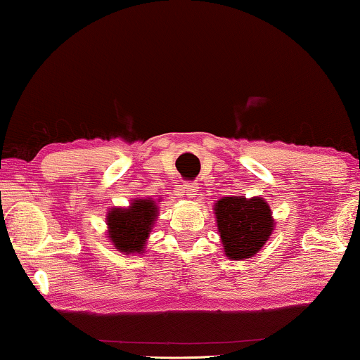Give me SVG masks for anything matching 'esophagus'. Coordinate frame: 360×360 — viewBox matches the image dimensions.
<instances>
[{
    "label": "esophagus",
    "instance_id": "obj_1",
    "mask_svg": "<svg viewBox=\"0 0 360 360\" xmlns=\"http://www.w3.org/2000/svg\"><path fill=\"white\" fill-rule=\"evenodd\" d=\"M184 190H185V193H186V196H188V198H193V196L198 195L200 186L196 185V184H186L184 186Z\"/></svg>",
    "mask_w": 360,
    "mask_h": 360
}]
</instances>
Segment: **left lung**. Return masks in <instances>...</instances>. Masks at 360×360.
Listing matches in <instances>:
<instances>
[{
    "mask_svg": "<svg viewBox=\"0 0 360 360\" xmlns=\"http://www.w3.org/2000/svg\"><path fill=\"white\" fill-rule=\"evenodd\" d=\"M213 210L224 255L231 260L254 257L274 233L275 219L262 196H223Z\"/></svg>",
    "mask_w": 360,
    "mask_h": 360,
    "instance_id": "obj_1",
    "label": "left lung"
}]
</instances>
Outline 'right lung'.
<instances>
[{
  "instance_id": "add662e5",
  "label": "right lung",
  "mask_w": 360,
  "mask_h": 360,
  "mask_svg": "<svg viewBox=\"0 0 360 360\" xmlns=\"http://www.w3.org/2000/svg\"><path fill=\"white\" fill-rule=\"evenodd\" d=\"M160 201V200H157ZM155 200L134 198L129 206H115L108 211V239L124 255H142L147 239L159 218V205Z\"/></svg>"
}]
</instances>
